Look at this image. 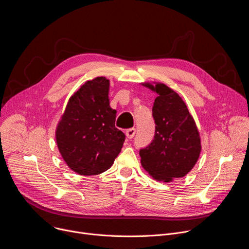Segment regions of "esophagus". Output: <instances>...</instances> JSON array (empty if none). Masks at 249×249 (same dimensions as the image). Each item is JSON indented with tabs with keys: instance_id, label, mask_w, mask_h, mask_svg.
Returning <instances> with one entry per match:
<instances>
[{
	"instance_id": "esophagus-1",
	"label": "esophagus",
	"mask_w": 249,
	"mask_h": 249,
	"mask_svg": "<svg viewBox=\"0 0 249 249\" xmlns=\"http://www.w3.org/2000/svg\"><path fill=\"white\" fill-rule=\"evenodd\" d=\"M135 134H136V129H135V128H131V129H129V130L126 131V137H127L128 139H133L134 136H135Z\"/></svg>"
}]
</instances>
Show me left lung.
Here are the masks:
<instances>
[{
  "label": "left lung",
  "mask_w": 249,
  "mask_h": 249,
  "mask_svg": "<svg viewBox=\"0 0 249 249\" xmlns=\"http://www.w3.org/2000/svg\"><path fill=\"white\" fill-rule=\"evenodd\" d=\"M158 94L153 116L156 134L150 146L140 151L141 164L154 179L171 182L185 176L201 154V138L186 103L162 83H143Z\"/></svg>",
  "instance_id": "obj_1"
}]
</instances>
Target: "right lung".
<instances>
[{"label":"right lung","instance_id":"add662e5","mask_svg":"<svg viewBox=\"0 0 249 249\" xmlns=\"http://www.w3.org/2000/svg\"><path fill=\"white\" fill-rule=\"evenodd\" d=\"M109 80L87 81L69 98L55 138L69 168L80 175H96L111 167L125 140L115 127L116 110L110 107Z\"/></svg>","mask_w":249,"mask_h":249}]
</instances>
